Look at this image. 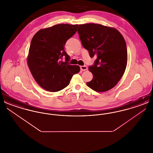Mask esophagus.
<instances>
[{
	"label": "esophagus",
	"instance_id": "esophagus-1",
	"mask_svg": "<svg viewBox=\"0 0 153 153\" xmlns=\"http://www.w3.org/2000/svg\"><path fill=\"white\" fill-rule=\"evenodd\" d=\"M80 69L81 71H85L87 70V66L85 65L80 66Z\"/></svg>",
	"mask_w": 153,
	"mask_h": 153
}]
</instances>
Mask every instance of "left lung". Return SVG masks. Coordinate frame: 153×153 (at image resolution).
<instances>
[{
	"mask_svg": "<svg viewBox=\"0 0 153 153\" xmlns=\"http://www.w3.org/2000/svg\"><path fill=\"white\" fill-rule=\"evenodd\" d=\"M78 33L83 47L96 59L89 71L93 79L87 85L96 92H105L121 79L127 64L123 36L117 30L100 24L79 25Z\"/></svg>",
	"mask_w": 153,
	"mask_h": 153,
	"instance_id": "obj_1",
	"label": "left lung"
}]
</instances>
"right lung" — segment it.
Returning a JSON list of instances; mask_svg holds the SVG:
<instances>
[{"label": "right lung", "mask_w": 153, "mask_h": 153, "mask_svg": "<svg viewBox=\"0 0 153 153\" xmlns=\"http://www.w3.org/2000/svg\"><path fill=\"white\" fill-rule=\"evenodd\" d=\"M78 25L58 24L39 30L30 46L27 64L36 82L49 92L66 87L72 76L80 72L79 65H69L64 50L66 41L76 33ZM66 57V62L62 59Z\"/></svg>", "instance_id": "1"}]
</instances>
